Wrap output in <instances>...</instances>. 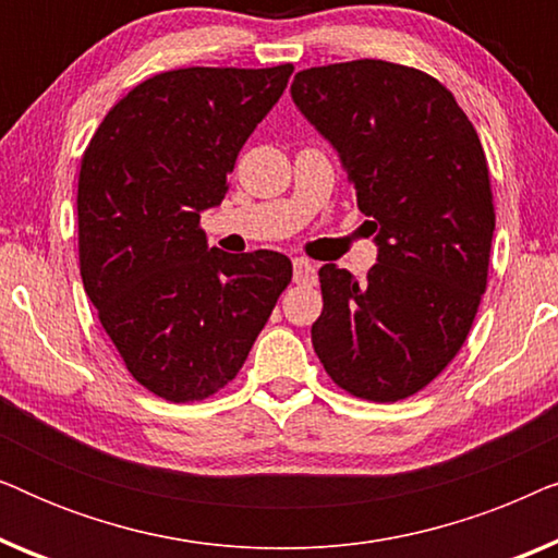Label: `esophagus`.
<instances>
[{
	"instance_id": "34e87169",
	"label": "esophagus",
	"mask_w": 558,
	"mask_h": 558,
	"mask_svg": "<svg viewBox=\"0 0 558 558\" xmlns=\"http://www.w3.org/2000/svg\"><path fill=\"white\" fill-rule=\"evenodd\" d=\"M294 281L304 287H315L317 284V266L307 262V258H296L294 262Z\"/></svg>"
}]
</instances>
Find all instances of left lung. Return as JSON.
Wrapping results in <instances>:
<instances>
[{"instance_id": "left-lung-1", "label": "left lung", "mask_w": 558, "mask_h": 558, "mask_svg": "<svg viewBox=\"0 0 558 558\" xmlns=\"http://www.w3.org/2000/svg\"><path fill=\"white\" fill-rule=\"evenodd\" d=\"M292 98L338 149L378 264L363 284L319 269L312 345L357 399L391 403L452 363L487 289L495 208L480 136L429 73L350 60L294 75Z\"/></svg>"}]
</instances>
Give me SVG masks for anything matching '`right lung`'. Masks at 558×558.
<instances>
[{
  "mask_svg": "<svg viewBox=\"0 0 558 558\" xmlns=\"http://www.w3.org/2000/svg\"><path fill=\"white\" fill-rule=\"evenodd\" d=\"M292 71L157 73L106 113L83 151V289L126 371L165 401H203L231 384L292 281L284 254H226L201 228Z\"/></svg>",
  "mask_w": 558,
  "mask_h": 558,
  "instance_id": "1",
  "label": "right lung"
}]
</instances>
